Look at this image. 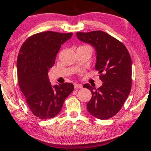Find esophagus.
Wrapping results in <instances>:
<instances>
[{
    "instance_id": "obj_1",
    "label": "esophagus",
    "mask_w": 151,
    "mask_h": 151,
    "mask_svg": "<svg viewBox=\"0 0 151 151\" xmlns=\"http://www.w3.org/2000/svg\"><path fill=\"white\" fill-rule=\"evenodd\" d=\"M74 87L75 88H82V85L80 84H78V83H74Z\"/></svg>"
}]
</instances>
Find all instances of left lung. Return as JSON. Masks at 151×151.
<instances>
[{
  "mask_svg": "<svg viewBox=\"0 0 151 151\" xmlns=\"http://www.w3.org/2000/svg\"><path fill=\"white\" fill-rule=\"evenodd\" d=\"M80 41L91 45L96 52V69L102 85L98 88L88 84L83 87L91 91L86 104L91 115L108 119L119 112L131 88L132 62L127 47L116 38L102 31L77 32Z\"/></svg>",
  "mask_w": 151,
  "mask_h": 151,
  "instance_id": "1",
  "label": "left lung"
}]
</instances>
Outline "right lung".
<instances>
[{
	"instance_id": "right-lung-1",
	"label": "right lung",
	"mask_w": 151,
	"mask_h": 151,
	"mask_svg": "<svg viewBox=\"0 0 151 151\" xmlns=\"http://www.w3.org/2000/svg\"><path fill=\"white\" fill-rule=\"evenodd\" d=\"M72 35L49 31L38 33L29 37L20 47L17 58L18 85L31 111L40 119L56 116L73 91L71 83L51 86L48 76L61 45Z\"/></svg>"
}]
</instances>
